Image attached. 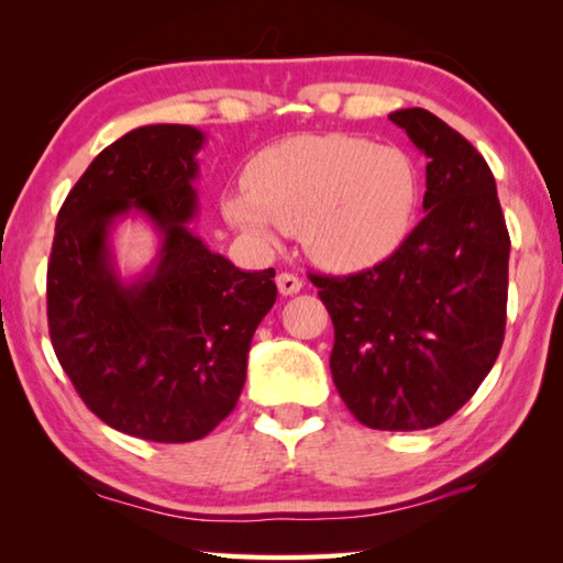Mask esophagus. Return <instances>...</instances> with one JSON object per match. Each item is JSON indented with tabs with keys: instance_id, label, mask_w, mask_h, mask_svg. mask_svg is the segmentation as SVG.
<instances>
[{
	"instance_id": "34e87169",
	"label": "esophagus",
	"mask_w": 563,
	"mask_h": 563,
	"mask_svg": "<svg viewBox=\"0 0 563 563\" xmlns=\"http://www.w3.org/2000/svg\"><path fill=\"white\" fill-rule=\"evenodd\" d=\"M275 283H278V290H280V295H285V298H288V295L300 292V288H302V280L292 273H280L278 278H275Z\"/></svg>"
}]
</instances>
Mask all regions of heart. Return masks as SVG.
<instances>
[{
	"instance_id": "obj_1",
	"label": "heart",
	"mask_w": 563,
	"mask_h": 563,
	"mask_svg": "<svg viewBox=\"0 0 563 563\" xmlns=\"http://www.w3.org/2000/svg\"><path fill=\"white\" fill-rule=\"evenodd\" d=\"M245 180L247 188L223 196L225 221L258 238L275 225L298 231L310 258L332 271L393 255L412 231L422 196L405 148L345 133L280 141L251 161Z\"/></svg>"
}]
</instances>
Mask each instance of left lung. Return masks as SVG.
I'll return each instance as SVG.
<instances>
[{
	"mask_svg": "<svg viewBox=\"0 0 563 563\" xmlns=\"http://www.w3.org/2000/svg\"><path fill=\"white\" fill-rule=\"evenodd\" d=\"M389 121L427 156L424 218L375 268L312 283L335 325L342 402L373 430L412 432L450 419L497 362L511 243L479 151L427 109Z\"/></svg>",
	"mask_w": 563,
	"mask_h": 563,
	"instance_id": "1",
	"label": "left lung"
}]
</instances>
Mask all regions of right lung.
Listing matches in <instances>:
<instances>
[{"mask_svg": "<svg viewBox=\"0 0 563 563\" xmlns=\"http://www.w3.org/2000/svg\"><path fill=\"white\" fill-rule=\"evenodd\" d=\"M206 133L151 123L123 133L66 196L46 316L56 357L93 415L148 442H194L233 412L247 352L273 308L275 271H241L194 233ZM144 217L159 247L126 279L112 231Z\"/></svg>", "mask_w": 563, "mask_h": 563, "instance_id": "1", "label": "right lung"}]
</instances>
